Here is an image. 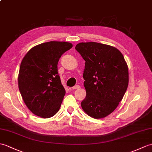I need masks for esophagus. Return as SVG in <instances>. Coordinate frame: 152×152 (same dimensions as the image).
Instances as JSON below:
<instances>
[{"mask_svg": "<svg viewBox=\"0 0 152 152\" xmlns=\"http://www.w3.org/2000/svg\"><path fill=\"white\" fill-rule=\"evenodd\" d=\"M80 86H78V85H77V86H75V87H72V89H80Z\"/></svg>", "mask_w": 152, "mask_h": 152, "instance_id": "1", "label": "esophagus"}]
</instances>
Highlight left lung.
I'll return each instance as SVG.
<instances>
[{
    "label": "left lung",
    "mask_w": 152,
    "mask_h": 152,
    "mask_svg": "<svg viewBox=\"0 0 152 152\" xmlns=\"http://www.w3.org/2000/svg\"><path fill=\"white\" fill-rule=\"evenodd\" d=\"M75 48L86 61V97L81 106L91 117L104 118L124 97L129 83L128 65L120 50L110 45L87 42L77 44Z\"/></svg>",
    "instance_id": "left-lung-1"
}]
</instances>
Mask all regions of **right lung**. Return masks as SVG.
<instances>
[{
    "instance_id": "1",
    "label": "right lung",
    "mask_w": 152,
    "mask_h": 152,
    "mask_svg": "<svg viewBox=\"0 0 152 152\" xmlns=\"http://www.w3.org/2000/svg\"><path fill=\"white\" fill-rule=\"evenodd\" d=\"M72 47L65 41H50L31 48L20 63L19 89L28 109L43 118L57 113L65 94L58 74L61 55Z\"/></svg>"
}]
</instances>
